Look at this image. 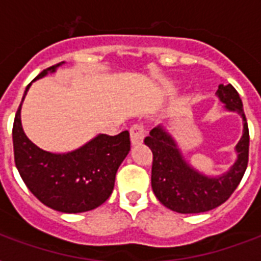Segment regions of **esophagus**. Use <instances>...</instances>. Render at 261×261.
<instances>
[{"label":"esophagus","instance_id":"1","mask_svg":"<svg viewBox=\"0 0 261 261\" xmlns=\"http://www.w3.org/2000/svg\"><path fill=\"white\" fill-rule=\"evenodd\" d=\"M145 134H146V130H145V126L142 123H135L130 127V137L133 145H138V143L142 142Z\"/></svg>","mask_w":261,"mask_h":261}]
</instances>
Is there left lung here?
Returning <instances> with one entry per match:
<instances>
[{"instance_id":"1","label":"left lung","mask_w":261,"mask_h":261,"mask_svg":"<svg viewBox=\"0 0 261 261\" xmlns=\"http://www.w3.org/2000/svg\"><path fill=\"white\" fill-rule=\"evenodd\" d=\"M221 101L230 111H237L244 119V134L236 146L239 160L230 172L222 177L210 178L190 168L182 160L173 139L161 128L155 127L145 138V145L153 153L151 188L155 198L169 210L181 214H198L221 206L239 187L247 171L249 159V130L243 101L231 84L219 85L217 90Z\"/></svg>"}]
</instances>
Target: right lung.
<instances>
[{"instance_id": "1", "label": "right lung", "mask_w": 261, "mask_h": 261, "mask_svg": "<svg viewBox=\"0 0 261 261\" xmlns=\"http://www.w3.org/2000/svg\"><path fill=\"white\" fill-rule=\"evenodd\" d=\"M61 63L43 70L35 80L42 79L47 71H55ZM30 87L28 84L24 96ZM20 110L21 104L12 130L14 164L28 190L43 204L61 213H84L101 206L112 194L116 171L130 151L128 131L114 137L97 135L75 151L53 154L27 138Z\"/></svg>"}]
</instances>
